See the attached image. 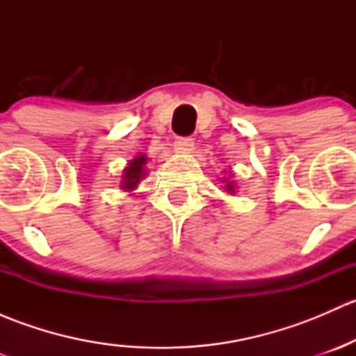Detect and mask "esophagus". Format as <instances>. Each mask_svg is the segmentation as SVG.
I'll list each match as a JSON object with an SVG mask.
<instances>
[{
    "label": "esophagus",
    "instance_id": "esophagus-1",
    "mask_svg": "<svg viewBox=\"0 0 356 356\" xmlns=\"http://www.w3.org/2000/svg\"><path fill=\"white\" fill-rule=\"evenodd\" d=\"M174 149L177 153H191L195 149V141L193 138H179L174 143Z\"/></svg>",
    "mask_w": 356,
    "mask_h": 356
}]
</instances>
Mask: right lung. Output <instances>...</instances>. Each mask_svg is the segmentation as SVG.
Returning a JSON list of instances; mask_svg holds the SVG:
<instances>
[{
    "instance_id": "1",
    "label": "right lung",
    "mask_w": 356,
    "mask_h": 356,
    "mask_svg": "<svg viewBox=\"0 0 356 356\" xmlns=\"http://www.w3.org/2000/svg\"><path fill=\"white\" fill-rule=\"evenodd\" d=\"M146 163V158L145 156H139L136 160H132V163H129V167L125 168V175H124V188L125 189H131L134 188L136 184L139 182L143 175V165Z\"/></svg>"
}]
</instances>
